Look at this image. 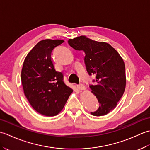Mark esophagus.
Segmentation results:
<instances>
[{
    "mask_svg": "<svg viewBox=\"0 0 150 150\" xmlns=\"http://www.w3.org/2000/svg\"><path fill=\"white\" fill-rule=\"evenodd\" d=\"M77 88H79V90H86V88L84 86V84H79V85H77Z\"/></svg>",
    "mask_w": 150,
    "mask_h": 150,
    "instance_id": "1",
    "label": "esophagus"
}]
</instances>
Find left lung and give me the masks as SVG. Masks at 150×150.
Instances as JSON below:
<instances>
[{
  "instance_id": "left-lung-1",
  "label": "left lung",
  "mask_w": 150,
  "mask_h": 150,
  "mask_svg": "<svg viewBox=\"0 0 150 150\" xmlns=\"http://www.w3.org/2000/svg\"><path fill=\"white\" fill-rule=\"evenodd\" d=\"M68 42L73 49L84 52L87 71L96 79L95 84L90 88L100 105L91 114L105 115L117 106L125 90L126 70L122 58L110 44L85 36L70 39Z\"/></svg>"
}]
</instances>
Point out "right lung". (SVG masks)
I'll list each match as a JSON object with an SVG mask.
<instances>
[{
	"mask_svg": "<svg viewBox=\"0 0 150 150\" xmlns=\"http://www.w3.org/2000/svg\"><path fill=\"white\" fill-rule=\"evenodd\" d=\"M62 40H40L28 53L21 71L24 93L37 112L52 117L63 109L73 90L63 81L61 72L57 71L51 59L53 50Z\"/></svg>",
	"mask_w": 150,
	"mask_h": 150,
	"instance_id": "add662e5",
	"label": "right lung"
}]
</instances>
